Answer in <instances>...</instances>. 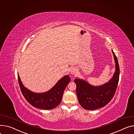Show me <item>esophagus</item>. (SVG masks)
<instances>
[{
	"label": "esophagus",
	"mask_w": 134,
	"mask_h": 134,
	"mask_svg": "<svg viewBox=\"0 0 134 134\" xmlns=\"http://www.w3.org/2000/svg\"><path fill=\"white\" fill-rule=\"evenodd\" d=\"M69 72H70V73L71 74L74 75V74H75L77 73V69H76L75 67H71V68H70Z\"/></svg>",
	"instance_id": "34e87169"
}]
</instances>
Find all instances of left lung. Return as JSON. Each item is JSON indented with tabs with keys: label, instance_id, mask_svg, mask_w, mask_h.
Instances as JSON below:
<instances>
[{
	"label": "left lung",
	"instance_id": "8db88e82",
	"mask_svg": "<svg viewBox=\"0 0 134 134\" xmlns=\"http://www.w3.org/2000/svg\"><path fill=\"white\" fill-rule=\"evenodd\" d=\"M112 53L115 63V73L108 82L98 86L89 83L85 80L76 77V92L80 104L86 110H95L103 107L113 99L118 87L120 68L116 56Z\"/></svg>",
	"mask_w": 134,
	"mask_h": 134
}]
</instances>
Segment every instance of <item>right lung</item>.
<instances>
[{
	"mask_svg": "<svg viewBox=\"0 0 134 134\" xmlns=\"http://www.w3.org/2000/svg\"><path fill=\"white\" fill-rule=\"evenodd\" d=\"M18 77L21 93L25 99L34 107L44 110L54 109L60 103L64 92L70 81L69 76L65 75L48 91L38 93L32 92L24 86L18 73Z\"/></svg>",
	"mask_w": 134,
	"mask_h": 134,
	"instance_id": "right-lung-1",
	"label": "right lung"
}]
</instances>
